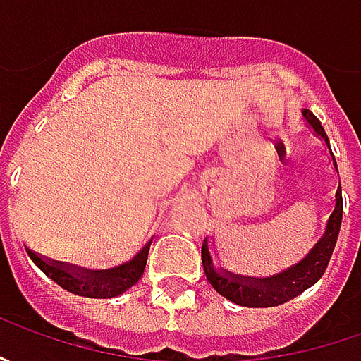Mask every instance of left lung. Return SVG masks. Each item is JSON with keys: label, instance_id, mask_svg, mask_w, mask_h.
Here are the masks:
<instances>
[{"label": "left lung", "instance_id": "obj_1", "mask_svg": "<svg viewBox=\"0 0 361 361\" xmlns=\"http://www.w3.org/2000/svg\"><path fill=\"white\" fill-rule=\"evenodd\" d=\"M303 116L307 120V124L315 130V134H319L326 140V145L329 146L326 130H324L322 122L315 118V114H312L310 110H303ZM329 154L334 160V166L338 169L331 148H329ZM341 215H343V201H341V188L338 187L336 209L327 219L324 237L315 243V247L307 253L303 261H299V263L291 265L289 269L281 271L277 275L265 277V279L233 275L229 271H216L211 253H209V243L204 241L202 243V265H204L207 279L215 287L216 293H221L223 298H227L229 301L243 305V307H275V305H281L289 299L298 298L299 293H303L307 287H312L326 273L327 263L331 259L338 235H340Z\"/></svg>", "mask_w": 361, "mask_h": 361}]
</instances>
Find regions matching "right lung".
Listing matches in <instances>:
<instances>
[{
  "label": "right lung",
  "instance_id": "1",
  "mask_svg": "<svg viewBox=\"0 0 361 361\" xmlns=\"http://www.w3.org/2000/svg\"><path fill=\"white\" fill-rule=\"evenodd\" d=\"M148 249H150V243H146L142 251L132 261L106 271H88L72 267L68 263H56L49 259H42L30 249H27V255L32 257V261L48 275L49 279H54L66 291H70L74 295H82V298L110 299L130 289L132 285H136V281L142 277L146 259H148Z\"/></svg>",
  "mask_w": 361,
  "mask_h": 361
}]
</instances>
